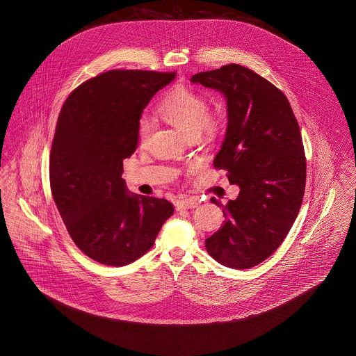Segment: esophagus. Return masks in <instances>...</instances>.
Wrapping results in <instances>:
<instances>
[{
  "instance_id": "34e87169",
  "label": "esophagus",
  "mask_w": 356,
  "mask_h": 356,
  "mask_svg": "<svg viewBox=\"0 0 356 356\" xmlns=\"http://www.w3.org/2000/svg\"><path fill=\"white\" fill-rule=\"evenodd\" d=\"M197 204H199V202H197L196 199H193V197H191V199H183V200H179V202L176 203V209L180 211V209L195 208V207H197Z\"/></svg>"
}]
</instances>
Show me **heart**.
<instances>
[{"mask_svg":"<svg viewBox=\"0 0 356 356\" xmlns=\"http://www.w3.org/2000/svg\"><path fill=\"white\" fill-rule=\"evenodd\" d=\"M157 115L189 137L212 135L220 125V116L208 112L203 95L184 85L170 89L157 105ZM152 120L141 118L137 125V138L145 143L152 134Z\"/></svg>","mask_w":356,"mask_h":356,"instance_id":"obj_1","label":"heart"}]
</instances>
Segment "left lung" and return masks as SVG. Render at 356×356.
Wrapping results in <instances>:
<instances>
[{"mask_svg": "<svg viewBox=\"0 0 356 356\" xmlns=\"http://www.w3.org/2000/svg\"><path fill=\"white\" fill-rule=\"evenodd\" d=\"M195 84L220 90L228 125L213 160L240 186L222 207L225 221L205 238L222 266L245 270L270 257L298 218L305 189V154L298 120L286 95L254 70L229 64L200 72ZM212 203H218L212 197Z\"/></svg>", "mask_w": 356, "mask_h": 356, "instance_id": "8db88e82", "label": "left lung"}]
</instances>
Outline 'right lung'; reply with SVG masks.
Returning a JSON list of instances; mask_svg holds the SVG:
<instances>
[{"label":"right lung","mask_w":356,"mask_h":356,"mask_svg":"<svg viewBox=\"0 0 356 356\" xmlns=\"http://www.w3.org/2000/svg\"><path fill=\"white\" fill-rule=\"evenodd\" d=\"M175 74L104 72L79 85L61 108L49 156L51 195L74 244L97 263H134L173 215L165 199L129 195L121 175L137 147L143 109Z\"/></svg>","instance_id":"obj_1"}]
</instances>
